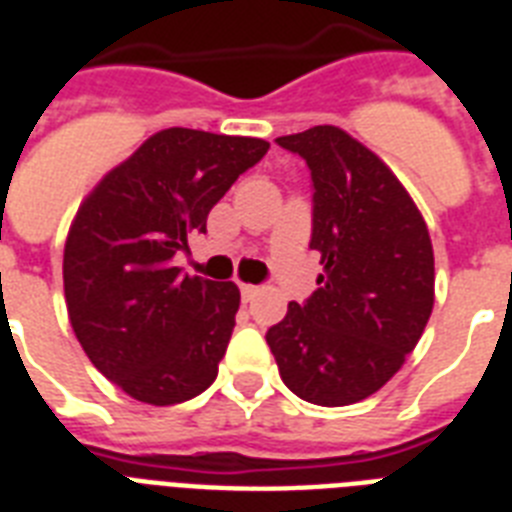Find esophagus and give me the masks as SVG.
<instances>
[{"label":"esophagus","mask_w":512,"mask_h":512,"mask_svg":"<svg viewBox=\"0 0 512 512\" xmlns=\"http://www.w3.org/2000/svg\"><path fill=\"white\" fill-rule=\"evenodd\" d=\"M257 295H260V287H252V284H241V300H244V303H252Z\"/></svg>","instance_id":"1"}]
</instances>
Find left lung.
<instances>
[{
    "label": "left lung",
    "instance_id": "left-lung-1",
    "mask_svg": "<svg viewBox=\"0 0 512 512\" xmlns=\"http://www.w3.org/2000/svg\"><path fill=\"white\" fill-rule=\"evenodd\" d=\"M313 180L311 249L321 273L268 329L279 374L319 406L364 401L404 366L436 297L428 225L390 167L332 124L276 138Z\"/></svg>",
    "mask_w": 512,
    "mask_h": 512
}]
</instances>
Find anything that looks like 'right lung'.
Listing matches in <instances>:
<instances>
[{
	"label": "right lung",
	"mask_w": 512,
	"mask_h": 512,
	"mask_svg": "<svg viewBox=\"0 0 512 512\" xmlns=\"http://www.w3.org/2000/svg\"><path fill=\"white\" fill-rule=\"evenodd\" d=\"M271 143L170 127L151 135L82 201L63 249L76 340L98 372L154 406L215 382L241 295L233 281L180 273L175 255Z\"/></svg>",
	"instance_id": "obj_1"
}]
</instances>
